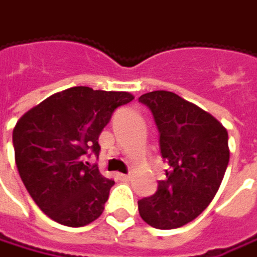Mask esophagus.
Instances as JSON below:
<instances>
[{
  "label": "esophagus",
  "instance_id": "1",
  "mask_svg": "<svg viewBox=\"0 0 257 257\" xmlns=\"http://www.w3.org/2000/svg\"><path fill=\"white\" fill-rule=\"evenodd\" d=\"M117 177H119L120 181H129V180H131V175H129V174H119Z\"/></svg>",
  "mask_w": 257,
  "mask_h": 257
}]
</instances>
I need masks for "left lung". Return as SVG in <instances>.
I'll list each match as a JSON object with an SVG mask.
<instances>
[{
  "mask_svg": "<svg viewBox=\"0 0 257 257\" xmlns=\"http://www.w3.org/2000/svg\"><path fill=\"white\" fill-rule=\"evenodd\" d=\"M140 102L154 115L170 171L155 194L138 201V210L155 229H177L200 216L218 191L229 165L227 129L173 92H150Z\"/></svg>",
  "mask_w": 257,
  "mask_h": 257,
  "instance_id": "1",
  "label": "left lung"
}]
</instances>
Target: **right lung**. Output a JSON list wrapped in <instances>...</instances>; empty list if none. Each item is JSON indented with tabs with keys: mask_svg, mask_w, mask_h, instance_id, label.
<instances>
[{
	"mask_svg": "<svg viewBox=\"0 0 257 257\" xmlns=\"http://www.w3.org/2000/svg\"><path fill=\"white\" fill-rule=\"evenodd\" d=\"M134 99L128 92L76 86L31 107L13 131L16 164L28 194L51 220L82 227L99 217L115 181L84 162L96 155L113 110Z\"/></svg>",
	"mask_w": 257,
	"mask_h": 257,
	"instance_id": "add662e5",
	"label": "right lung"
}]
</instances>
